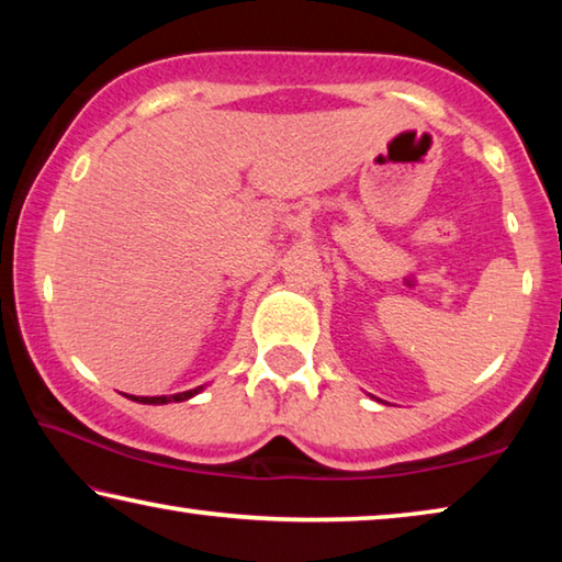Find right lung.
Masks as SVG:
<instances>
[{
  "label": "right lung",
  "instance_id": "add662e5",
  "mask_svg": "<svg viewBox=\"0 0 562 562\" xmlns=\"http://www.w3.org/2000/svg\"><path fill=\"white\" fill-rule=\"evenodd\" d=\"M203 386H195L190 389V392H180V394H170V396H131L133 402L138 404H168V402H186V398L201 394Z\"/></svg>",
  "mask_w": 562,
  "mask_h": 562
}]
</instances>
